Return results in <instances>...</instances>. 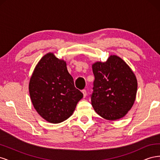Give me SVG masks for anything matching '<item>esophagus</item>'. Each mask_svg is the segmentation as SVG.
Listing matches in <instances>:
<instances>
[{
    "mask_svg": "<svg viewBox=\"0 0 160 160\" xmlns=\"http://www.w3.org/2000/svg\"><path fill=\"white\" fill-rule=\"evenodd\" d=\"M82 93H83V98H85V97L87 96V91H86V90H85V89L82 90Z\"/></svg>",
    "mask_w": 160,
    "mask_h": 160,
    "instance_id": "34e87169",
    "label": "esophagus"
}]
</instances>
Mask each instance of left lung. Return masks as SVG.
I'll list each match as a JSON object with an SVG mask.
<instances>
[{
	"label": "left lung",
	"mask_w": 160,
	"mask_h": 160,
	"mask_svg": "<svg viewBox=\"0 0 160 160\" xmlns=\"http://www.w3.org/2000/svg\"><path fill=\"white\" fill-rule=\"evenodd\" d=\"M95 80L91 105L103 118L114 121L132 108L136 98L138 81L134 72L122 59L111 55L106 62L92 65Z\"/></svg>",
	"instance_id": "obj_1"
}]
</instances>
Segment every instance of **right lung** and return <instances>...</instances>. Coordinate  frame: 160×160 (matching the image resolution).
<instances>
[{"mask_svg":"<svg viewBox=\"0 0 160 160\" xmlns=\"http://www.w3.org/2000/svg\"><path fill=\"white\" fill-rule=\"evenodd\" d=\"M34 108L51 123L64 122L73 113L83 93L75 88L66 62L52 52L43 56L32 74L28 85Z\"/></svg>","mask_w":160,"mask_h":160,"instance_id":"1","label":"right lung"}]
</instances>
